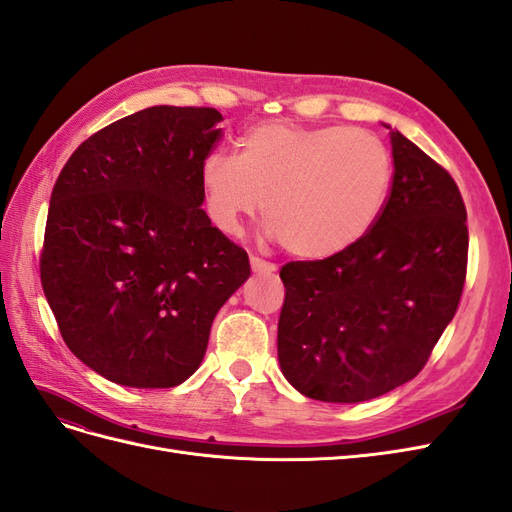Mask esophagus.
Returning <instances> with one entry per match:
<instances>
[{
    "instance_id": "obj_1",
    "label": "esophagus",
    "mask_w": 512,
    "mask_h": 512,
    "mask_svg": "<svg viewBox=\"0 0 512 512\" xmlns=\"http://www.w3.org/2000/svg\"><path fill=\"white\" fill-rule=\"evenodd\" d=\"M250 265H252L254 273H275L277 271V267L273 265V262L262 260L258 256H250Z\"/></svg>"
}]
</instances>
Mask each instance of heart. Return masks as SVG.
I'll use <instances>...</instances> for the list:
<instances>
[{
  "instance_id": "heart-1",
  "label": "heart",
  "mask_w": 512,
  "mask_h": 512,
  "mask_svg": "<svg viewBox=\"0 0 512 512\" xmlns=\"http://www.w3.org/2000/svg\"><path fill=\"white\" fill-rule=\"evenodd\" d=\"M393 160L376 134L346 126L262 121L237 138V158L211 153L200 168L207 213L239 235L265 198L267 235L299 258L346 252L376 226Z\"/></svg>"
}]
</instances>
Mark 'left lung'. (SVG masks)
Masks as SVG:
<instances>
[{"mask_svg":"<svg viewBox=\"0 0 512 512\" xmlns=\"http://www.w3.org/2000/svg\"><path fill=\"white\" fill-rule=\"evenodd\" d=\"M391 130L393 185L376 226L346 252L282 267L277 359L305 397L359 404L412 380L453 320L468 226L457 183Z\"/></svg>","mask_w":512,"mask_h":512,"instance_id":"1","label":"left lung"}]
</instances>
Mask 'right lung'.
I'll return each mask as SVG.
<instances>
[{
  "label": "right lung",
  "instance_id": "add662e5",
  "mask_svg": "<svg viewBox=\"0 0 512 512\" xmlns=\"http://www.w3.org/2000/svg\"><path fill=\"white\" fill-rule=\"evenodd\" d=\"M205 106H151L79 145L51 194L40 280L76 359L134 389L203 361L250 258L211 226L200 168L220 141Z\"/></svg>",
  "mask_w": 512,
  "mask_h": 512
}]
</instances>
